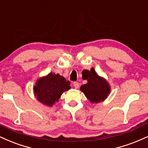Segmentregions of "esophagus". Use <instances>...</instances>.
Returning <instances> with one entry per match:
<instances>
[{"instance_id":"1","label":"esophagus","mask_w":148,"mask_h":148,"mask_svg":"<svg viewBox=\"0 0 148 148\" xmlns=\"http://www.w3.org/2000/svg\"><path fill=\"white\" fill-rule=\"evenodd\" d=\"M73 85H74L75 89H78L79 87V83L78 82H74V83H73Z\"/></svg>"}]
</instances>
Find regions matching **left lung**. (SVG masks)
<instances>
[{
  "mask_svg": "<svg viewBox=\"0 0 148 148\" xmlns=\"http://www.w3.org/2000/svg\"><path fill=\"white\" fill-rule=\"evenodd\" d=\"M86 84L81 85L80 90L92 103H98L107 99L110 92V86L106 79L99 76L92 68Z\"/></svg>",
  "mask_w": 148,
  "mask_h": 148,
  "instance_id": "8db88e82",
  "label": "left lung"
}]
</instances>
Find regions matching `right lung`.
I'll list each match as a JSON object with an SVG mask.
<instances>
[{"instance_id":"1","label":"right lung","mask_w":148,"mask_h":148,"mask_svg":"<svg viewBox=\"0 0 148 148\" xmlns=\"http://www.w3.org/2000/svg\"><path fill=\"white\" fill-rule=\"evenodd\" d=\"M70 82L58 74H49L37 80L34 87L37 100L45 106H52L64 92L70 89Z\"/></svg>"}]
</instances>
